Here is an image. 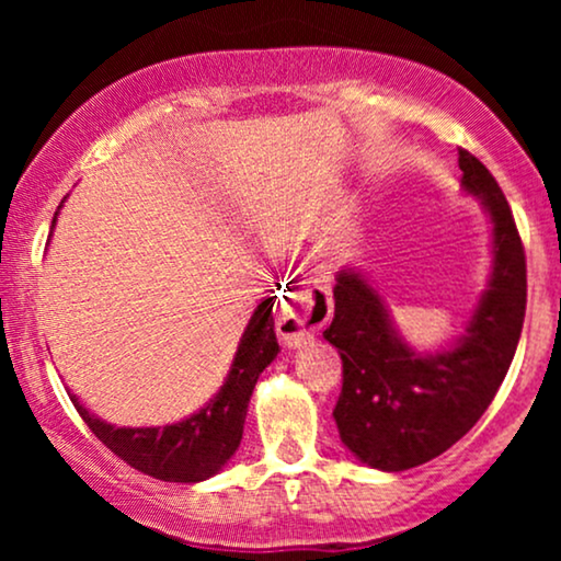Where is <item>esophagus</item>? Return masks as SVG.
I'll return each instance as SVG.
<instances>
[{
	"label": "esophagus",
	"mask_w": 561,
	"mask_h": 561,
	"mask_svg": "<svg viewBox=\"0 0 561 561\" xmlns=\"http://www.w3.org/2000/svg\"><path fill=\"white\" fill-rule=\"evenodd\" d=\"M319 327L321 321L311 313V306H302V302H282L276 313V334L285 345H300L302 340L313 337Z\"/></svg>",
	"instance_id": "obj_1"
}]
</instances>
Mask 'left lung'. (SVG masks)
<instances>
[{"label": "left lung", "instance_id": "1", "mask_svg": "<svg viewBox=\"0 0 561 561\" xmlns=\"http://www.w3.org/2000/svg\"><path fill=\"white\" fill-rule=\"evenodd\" d=\"M461 186L493 224V266L467 332L437 353H416L392 327L382 295L345 268L332 289L324 337L343 358L332 416L356 459L382 472L420 467L478 424L504 382L527 302L525 248L504 192L472 152L459 150ZM327 302L317 300V308Z\"/></svg>", "mask_w": 561, "mask_h": 561}]
</instances>
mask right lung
Here are the masks:
<instances>
[{
	"mask_svg": "<svg viewBox=\"0 0 561 561\" xmlns=\"http://www.w3.org/2000/svg\"><path fill=\"white\" fill-rule=\"evenodd\" d=\"M60 210V208H57ZM57 214L53 218V227ZM274 298L255 308L244 327L227 382L197 414L165 427H113L89 414L73 392H68L87 427L128 467L165 482H203L221 472V467L240 448L248 403L261 371L279 353L274 332Z\"/></svg>",
	"mask_w": 561,
	"mask_h": 561,
	"instance_id": "1",
	"label": "right lung"
}]
</instances>
